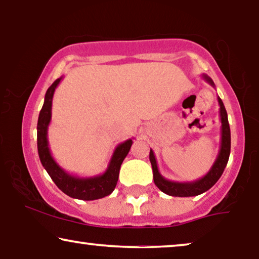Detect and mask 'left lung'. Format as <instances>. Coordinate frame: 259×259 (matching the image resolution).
Wrapping results in <instances>:
<instances>
[{"label":"left lung","mask_w":259,"mask_h":259,"mask_svg":"<svg viewBox=\"0 0 259 259\" xmlns=\"http://www.w3.org/2000/svg\"><path fill=\"white\" fill-rule=\"evenodd\" d=\"M203 79L214 87V82L212 81L210 76L206 74H203ZM218 104H219V116H221L222 122V130H221V146H219V152L217 158L212 165L206 175L201 178L193 180V182H186V183H179V182H172L164 178L161 173L159 172L157 159H155L154 152L150 151V161L152 165V169H153V180L154 184L161 192H164L168 196L172 197H194L199 196V194L206 192L210 190L218 179L221 178L224 168L226 167V164L229 161L230 157V150H231V132H230V125L228 120V113H226L225 106L223 104L222 99L218 97Z\"/></svg>","instance_id":"1"}]
</instances>
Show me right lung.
<instances>
[{
    "mask_svg": "<svg viewBox=\"0 0 259 259\" xmlns=\"http://www.w3.org/2000/svg\"><path fill=\"white\" fill-rule=\"evenodd\" d=\"M62 76L56 79L45 95V102L37 120V151L41 164L55 185L67 196L81 200H95L111 194L118 183L120 167L132 146V139H127L115 147L106 171L94 177H77L65 171L51 153L48 145V126L52 120V104L56 87Z\"/></svg>",
    "mask_w": 259,
    "mask_h": 259,
    "instance_id": "obj_1",
    "label": "right lung"
}]
</instances>
